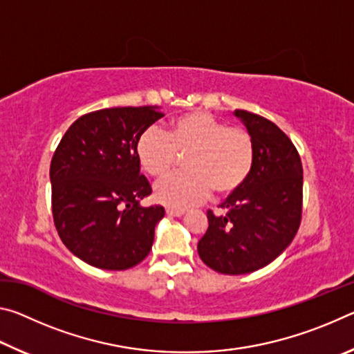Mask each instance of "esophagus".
Returning a JSON list of instances; mask_svg holds the SVG:
<instances>
[{"mask_svg": "<svg viewBox=\"0 0 354 354\" xmlns=\"http://www.w3.org/2000/svg\"><path fill=\"white\" fill-rule=\"evenodd\" d=\"M167 215H169V217H183L184 211H176V209H167Z\"/></svg>", "mask_w": 354, "mask_h": 354, "instance_id": "obj_1", "label": "esophagus"}]
</instances>
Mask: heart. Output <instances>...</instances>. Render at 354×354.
Here are the masks:
<instances>
[{"instance_id": "1", "label": "heart", "mask_w": 354, "mask_h": 354, "mask_svg": "<svg viewBox=\"0 0 354 354\" xmlns=\"http://www.w3.org/2000/svg\"><path fill=\"white\" fill-rule=\"evenodd\" d=\"M137 156L148 175H169L178 156H187V173L173 175L156 184L159 203L184 211L205 201L211 192L227 196L247 183L254 165L253 137L243 128L230 127L205 111H192L176 117L169 133L148 128L137 140Z\"/></svg>"}]
</instances>
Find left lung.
Listing matches in <instances>:
<instances>
[{"label":"left lung","mask_w":354,"mask_h":354,"mask_svg":"<svg viewBox=\"0 0 354 354\" xmlns=\"http://www.w3.org/2000/svg\"><path fill=\"white\" fill-rule=\"evenodd\" d=\"M254 142L250 178L220 207L207 212L198 242L201 261L223 274H245L268 266L295 237L303 206V167L289 137L270 120L234 111Z\"/></svg>","instance_id":"obj_1"}]
</instances>
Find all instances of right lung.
I'll use <instances>...</instances> for the list:
<instances>
[{
	"label": "right lung",
	"instance_id": "obj_1",
	"mask_svg": "<svg viewBox=\"0 0 354 354\" xmlns=\"http://www.w3.org/2000/svg\"><path fill=\"white\" fill-rule=\"evenodd\" d=\"M164 117L158 106L111 107L71 124L50 167L53 218L59 237L81 261L127 270L148 256L162 206L143 207L151 194L140 175L137 140Z\"/></svg>",
	"mask_w": 354,
	"mask_h": 354
}]
</instances>
